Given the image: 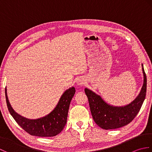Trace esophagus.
<instances>
[{"label":"esophagus","instance_id":"obj_1","mask_svg":"<svg viewBox=\"0 0 152 152\" xmlns=\"http://www.w3.org/2000/svg\"><path fill=\"white\" fill-rule=\"evenodd\" d=\"M84 83H85L84 80H83L82 78L78 79V81H77V82H76L77 85H78V86H82V85L84 84Z\"/></svg>","mask_w":152,"mask_h":152}]
</instances>
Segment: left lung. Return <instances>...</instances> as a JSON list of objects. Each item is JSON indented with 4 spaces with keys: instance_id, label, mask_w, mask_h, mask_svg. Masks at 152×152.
<instances>
[{
    "instance_id": "8db88e82",
    "label": "left lung",
    "mask_w": 152,
    "mask_h": 152,
    "mask_svg": "<svg viewBox=\"0 0 152 152\" xmlns=\"http://www.w3.org/2000/svg\"><path fill=\"white\" fill-rule=\"evenodd\" d=\"M142 72L144 82L139 94L129 104L121 106L108 104L101 96L88 88H85L88 96L90 110L93 120L103 129H115L129 124L140 111L146 97L147 79L143 64Z\"/></svg>"
}]
</instances>
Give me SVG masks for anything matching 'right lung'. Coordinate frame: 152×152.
<instances>
[{
	"label": "right lung",
	"instance_id": "1",
	"mask_svg": "<svg viewBox=\"0 0 152 152\" xmlns=\"http://www.w3.org/2000/svg\"><path fill=\"white\" fill-rule=\"evenodd\" d=\"M75 92L74 87L66 89L61 95L56 108L50 114L42 118L31 119L23 117L14 111L9 102L6 88L5 89L6 104L12 117L27 133L40 137L56 136L63 129L66 123L70 103Z\"/></svg>",
	"mask_w": 152,
	"mask_h": 152
}]
</instances>
